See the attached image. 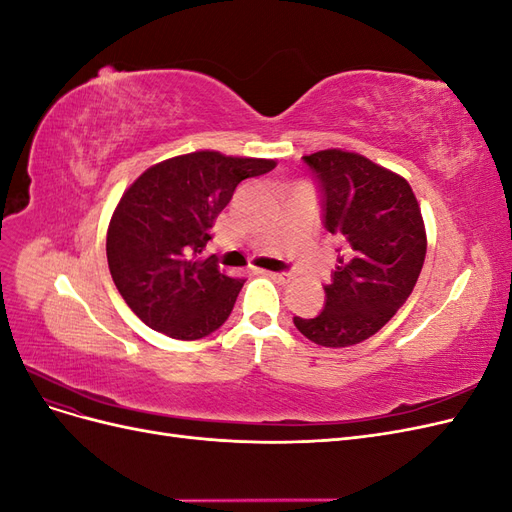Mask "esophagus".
<instances>
[{
  "instance_id": "esophagus-1",
  "label": "esophagus",
  "mask_w": 512,
  "mask_h": 512,
  "mask_svg": "<svg viewBox=\"0 0 512 512\" xmlns=\"http://www.w3.org/2000/svg\"><path fill=\"white\" fill-rule=\"evenodd\" d=\"M265 275H267V277H271V280H275V282H280V284H286V282H290V280H292V275H290V273H277V271H265Z\"/></svg>"
}]
</instances>
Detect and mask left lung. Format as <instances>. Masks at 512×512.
<instances>
[{"label":"left lung","mask_w":512,"mask_h":512,"mask_svg":"<svg viewBox=\"0 0 512 512\" xmlns=\"http://www.w3.org/2000/svg\"><path fill=\"white\" fill-rule=\"evenodd\" d=\"M318 179L322 224L342 243L316 318L294 316L309 342L346 348L376 335L421 275L427 235L410 183L365 156L324 149L303 156Z\"/></svg>","instance_id":"obj_1"}]
</instances>
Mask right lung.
Instances as JSON below:
<instances>
[{"instance_id": "right-lung-1", "label": "right lung", "mask_w": 512, "mask_h": 512, "mask_svg": "<svg viewBox=\"0 0 512 512\" xmlns=\"http://www.w3.org/2000/svg\"><path fill=\"white\" fill-rule=\"evenodd\" d=\"M275 164L194 151L147 168L123 192L108 224L106 258L123 301L147 327L192 342L226 322L245 280L203 256L209 228L243 179Z\"/></svg>"}]
</instances>
